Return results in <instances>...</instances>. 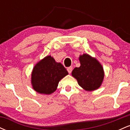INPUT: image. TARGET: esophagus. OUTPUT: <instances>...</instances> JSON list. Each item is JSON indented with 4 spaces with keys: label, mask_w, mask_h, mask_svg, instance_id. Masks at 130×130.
I'll use <instances>...</instances> for the list:
<instances>
[{
    "label": "esophagus",
    "mask_w": 130,
    "mask_h": 130,
    "mask_svg": "<svg viewBox=\"0 0 130 130\" xmlns=\"http://www.w3.org/2000/svg\"><path fill=\"white\" fill-rule=\"evenodd\" d=\"M72 70H73L72 67H68V68H67V71H68V72L69 73H71V71H72Z\"/></svg>",
    "instance_id": "1"
}]
</instances>
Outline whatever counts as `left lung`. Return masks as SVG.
<instances>
[{
	"instance_id": "obj_1",
	"label": "left lung",
	"mask_w": 130,
	"mask_h": 130,
	"mask_svg": "<svg viewBox=\"0 0 130 130\" xmlns=\"http://www.w3.org/2000/svg\"><path fill=\"white\" fill-rule=\"evenodd\" d=\"M80 66L76 67L72 71L81 87L88 91L94 90L100 87L104 77V71L101 64L96 59L84 54L80 56Z\"/></svg>"
}]
</instances>
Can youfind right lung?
Masks as SVG:
<instances>
[{"label": "right lung", "mask_w": 130, "mask_h": 130, "mask_svg": "<svg viewBox=\"0 0 130 130\" xmlns=\"http://www.w3.org/2000/svg\"><path fill=\"white\" fill-rule=\"evenodd\" d=\"M68 74L62 64L57 63L51 56H47L33 69V88L40 93L51 94L56 90L60 80Z\"/></svg>", "instance_id": "obj_1"}]
</instances>
